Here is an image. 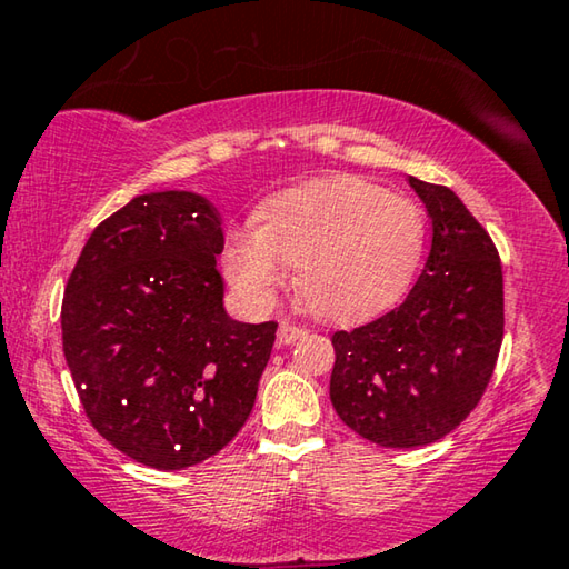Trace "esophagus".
Listing matches in <instances>:
<instances>
[{"label": "esophagus", "instance_id": "esophagus-1", "mask_svg": "<svg viewBox=\"0 0 569 569\" xmlns=\"http://www.w3.org/2000/svg\"><path fill=\"white\" fill-rule=\"evenodd\" d=\"M303 336H306V329H301V326H296V323H288V321H283L281 329H278V341L281 343H293L298 339H303Z\"/></svg>", "mask_w": 569, "mask_h": 569}]
</instances>
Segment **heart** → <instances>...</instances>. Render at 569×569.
<instances>
[{"label": "heart", "instance_id": "heart-1", "mask_svg": "<svg viewBox=\"0 0 569 569\" xmlns=\"http://www.w3.org/2000/svg\"><path fill=\"white\" fill-rule=\"evenodd\" d=\"M427 218L407 198L363 178L339 176L283 190L258 216V230H238L223 263L240 293L271 303L283 263L316 316L363 319L391 306L417 273Z\"/></svg>", "mask_w": 569, "mask_h": 569}]
</instances>
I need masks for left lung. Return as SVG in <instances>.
<instances>
[{"instance_id": "left-lung-1", "label": "left lung", "mask_w": 569, "mask_h": 569, "mask_svg": "<svg viewBox=\"0 0 569 569\" xmlns=\"http://www.w3.org/2000/svg\"><path fill=\"white\" fill-rule=\"evenodd\" d=\"M431 218L427 266L403 303L333 333L331 403L389 449L447 437L477 407L505 336L502 263L455 190L409 178Z\"/></svg>"}]
</instances>
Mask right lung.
Returning <instances> with one entry per match:
<instances>
[{
	"label": "right lung",
	"instance_id": "obj_1",
	"mask_svg": "<svg viewBox=\"0 0 569 569\" xmlns=\"http://www.w3.org/2000/svg\"><path fill=\"white\" fill-rule=\"evenodd\" d=\"M220 213L188 190L104 218L62 298V349L98 435L152 469L218 455L256 403L276 321L223 308Z\"/></svg>",
	"mask_w": 569,
	"mask_h": 569
}]
</instances>
